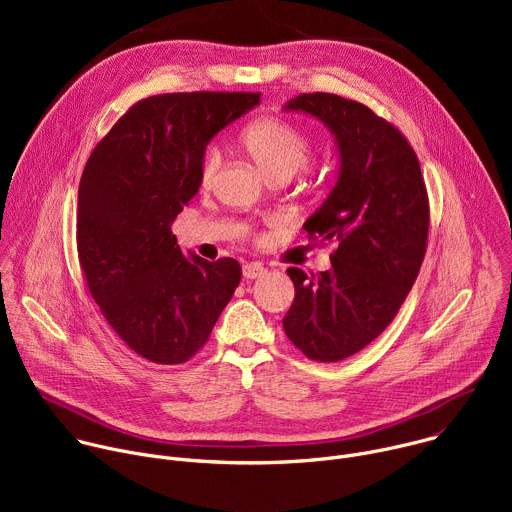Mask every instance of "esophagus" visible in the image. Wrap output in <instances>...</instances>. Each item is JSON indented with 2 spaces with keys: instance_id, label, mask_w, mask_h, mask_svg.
<instances>
[{
  "instance_id": "esophagus-1",
  "label": "esophagus",
  "mask_w": 512,
  "mask_h": 512,
  "mask_svg": "<svg viewBox=\"0 0 512 512\" xmlns=\"http://www.w3.org/2000/svg\"><path fill=\"white\" fill-rule=\"evenodd\" d=\"M265 273V267L261 263H245L243 265V277L245 279H257Z\"/></svg>"
}]
</instances>
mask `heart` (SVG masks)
I'll use <instances>...</instances> for the list:
<instances>
[{"label": "heart", "mask_w": 512, "mask_h": 512, "mask_svg": "<svg viewBox=\"0 0 512 512\" xmlns=\"http://www.w3.org/2000/svg\"><path fill=\"white\" fill-rule=\"evenodd\" d=\"M241 141L255 164L269 176H291L306 166L312 141L302 127L283 117L265 115L245 125ZM223 168V154L216 145H206L198 158V184L212 188Z\"/></svg>", "instance_id": "1"}]
</instances>
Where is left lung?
<instances>
[{
  "label": "left lung",
  "instance_id": "obj_1",
  "mask_svg": "<svg viewBox=\"0 0 512 512\" xmlns=\"http://www.w3.org/2000/svg\"><path fill=\"white\" fill-rule=\"evenodd\" d=\"M285 109L324 121L340 150L338 182L304 229L334 241L332 267L306 275L289 267L296 298L285 336L318 362L344 360L397 316L427 249L429 198L407 137L358 101L302 93Z\"/></svg>",
  "mask_w": 512,
  "mask_h": 512
}]
</instances>
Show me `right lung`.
<instances>
[{
	"label": "right lung",
	"mask_w": 512,
	"mask_h": 512,
	"mask_svg": "<svg viewBox=\"0 0 512 512\" xmlns=\"http://www.w3.org/2000/svg\"><path fill=\"white\" fill-rule=\"evenodd\" d=\"M261 93L141 99L91 152L77 208V251L91 298L141 358L182 364L208 340L241 281L231 257L186 259L170 231L198 192V158Z\"/></svg>",
	"instance_id": "right-lung-1"
}]
</instances>
